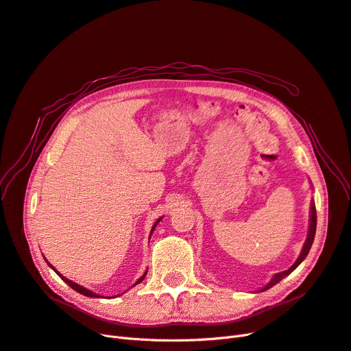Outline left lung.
Listing matches in <instances>:
<instances>
[{"mask_svg":"<svg viewBox=\"0 0 351 351\" xmlns=\"http://www.w3.org/2000/svg\"><path fill=\"white\" fill-rule=\"evenodd\" d=\"M311 217H310V229H308V236H306V241H305V243H304V246H302V250H301V254H300V256H298V259L295 261V263H293L291 268L288 269V271H284V272H279V274H276L271 281H269V284L268 285H265L259 292H262V291H266V289H269V288H272L274 285H276L279 281H282V279L287 276V275H289L293 269L297 268V266L306 258V255H308V252H310V249H311V246H313V242H314V236H315V229H317V212H315V204H314V202H311Z\"/></svg>","mask_w":351,"mask_h":351,"instance_id":"obj_1","label":"left lung"}]
</instances>
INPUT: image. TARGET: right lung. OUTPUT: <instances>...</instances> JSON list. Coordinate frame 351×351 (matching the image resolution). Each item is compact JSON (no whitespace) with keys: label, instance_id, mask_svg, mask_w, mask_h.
Returning a JSON list of instances; mask_svg holds the SVG:
<instances>
[{"label":"right lung","instance_id":"add662e5","mask_svg":"<svg viewBox=\"0 0 351 351\" xmlns=\"http://www.w3.org/2000/svg\"><path fill=\"white\" fill-rule=\"evenodd\" d=\"M160 220H161V219H158V220L156 221V224H154V226H152V230H151V233L154 232V229H156V226H157V224L160 223ZM49 266H50V268H51L53 271H56V269L53 268V266H51L50 263H49ZM56 272H58V271H56ZM58 275H59V276H60V278L63 279V281H64V282H66V284H67V285H69L70 288H73V289H75L76 292L82 293V295H85V297H90V298H96V297H99V295H97V293H95V292H92V291H89V289H86V288H83V287H80V285H79V284H76V282H72V281H70V279L64 278V276H63V275H60L59 272H58ZM145 275H147V272H145V274H144V275H143L141 278H139V279H138V281H136V284H139V282H141V281H143V279L145 278ZM136 284H135V285H136Z\"/></svg>","mask_w":351,"mask_h":351}]
</instances>
